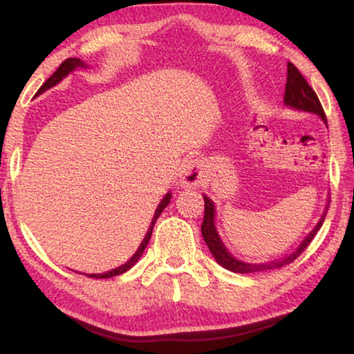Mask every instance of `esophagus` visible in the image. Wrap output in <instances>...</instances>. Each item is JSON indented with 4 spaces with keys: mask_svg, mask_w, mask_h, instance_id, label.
Returning a JSON list of instances; mask_svg holds the SVG:
<instances>
[{
    "mask_svg": "<svg viewBox=\"0 0 354 354\" xmlns=\"http://www.w3.org/2000/svg\"><path fill=\"white\" fill-rule=\"evenodd\" d=\"M178 177H180V183L183 187H196L198 183H201L203 172H201V162L198 159H188L182 164L180 172H178Z\"/></svg>",
    "mask_w": 354,
    "mask_h": 354,
    "instance_id": "obj_1",
    "label": "esophagus"
}]
</instances>
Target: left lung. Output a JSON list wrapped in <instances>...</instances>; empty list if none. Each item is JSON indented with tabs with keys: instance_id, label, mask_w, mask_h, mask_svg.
Wrapping results in <instances>:
<instances>
[{
	"instance_id": "obj_1",
	"label": "left lung",
	"mask_w": 354,
	"mask_h": 354,
	"mask_svg": "<svg viewBox=\"0 0 354 354\" xmlns=\"http://www.w3.org/2000/svg\"><path fill=\"white\" fill-rule=\"evenodd\" d=\"M283 101H285V104L290 106V108L301 109V111H306V113H314V114L321 115L324 122L327 124L326 113H324L322 104L317 98L316 91L309 86L306 79L301 75V72H299L297 67L292 64V62H288V66H287V85H285ZM203 198H205V219H203V224H201L203 239H205L207 248H209L212 256H214V259L222 266V268L229 269V270H232V272H239V274L263 272V270L283 268V266L293 263V261L308 248L314 236H316L317 230L321 229L322 222L327 216V211H324V216L321 217V221L317 222L316 229H314L311 234H309L306 239L303 240V243L299 245V248L297 251H293V254H290V256H287V258H283L280 261H270V263H266V264H248V263H241V261L235 259L234 256H232L229 251L225 250V246L221 241L219 235H217V232H216V227H214V205H212V201L207 196H203Z\"/></svg>"
}]
</instances>
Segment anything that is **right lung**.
<instances>
[{
    "mask_svg": "<svg viewBox=\"0 0 354 354\" xmlns=\"http://www.w3.org/2000/svg\"><path fill=\"white\" fill-rule=\"evenodd\" d=\"M77 67H85V62H82L79 57H69V59H66V61H62L61 62V66L57 67L56 69V72L55 74H53L50 79H48L45 84H43L41 86H40V90L37 91L38 95L40 93H43V91L45 90H48V88H51L53 85H56V84H59V82L64 79V77L69 74L71 71H74V69H77ZM171 193H167L166 196L162 198V201L159 203V206H158V209H156V214H154V217H153V221H151V225H149V229H148V234H147V236H145L143 239V241H142V245H140V248L137 250V253H135L132 258H130L127 263H125L124 266H120V268H118V269H113V270H109V272H104V274H88V277H91V279H109V277H114V275H119V274H124L125 270H129L130 268H132V266L137 263V261L140 259V256L143 254V251H145V248H147V245H148V241H149V239H151V234H153V227H154V224H156V221H158V217L161 216V212L164 211V207H166L167 205H169V201H171Z\"/></svg>",
    "mask_w": 354,
    "mask_h": 354,
    "instance_id": "1",
    "label": "right lung"
}]
</instances>
